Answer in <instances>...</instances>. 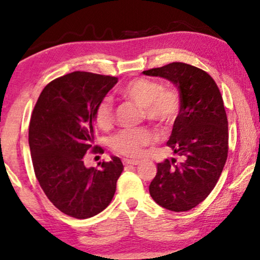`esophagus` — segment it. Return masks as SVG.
Returning <instances> with one entry per match:
<instances>
[{
	"label": "esophagus",
	"mask_w": 260,
	"mask_h": 260,
	"mask_svg": "<svg viewBox=\"0 0 260 260\" xmlns=\"http://www.w3.org/2000/svg\"><path fill=\"white\" fill-rule=\"evenodd\" d=\"M124 165L125 166H138L140 165V161H134V159H124Z\"/></svg>",
	"instance_id": "34e87169"
}]
</instances>
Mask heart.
<instances>
[{"label": "heart", "instance_id": "b5f03b06", "mask_svg": "<svg viewBox=\"0 0 260 260\" xmlns=\"http://www.w3.org/2000/svg\"><path fill=\"white\" fill-rule=\"evenodd\" d=\"M120 94L142 108L145 118L166 129L174 122L179 112V98L168 88H162L154 80L136 78L124 85ZM95 122L102 129H108L113 122L112 105L104 99L95 110ZM155 140L154 134L147 127L122 130L111 138V148L127 157H141L145 148Z\"/></svg>", "mask_w": 260, "mask_h": 260}]
</instances>
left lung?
<instances>
[{
    "mask_svg": "<svg viewBox=\"0 0 260 260\" xmlns=\"http://www.w3.org/2000/svg\"><path fill=\"white\" fill-rule=\"evenodd\" d=\"M144 76L169 80L180 92V112L167 145L181 157L157 163L149 186L156 204L173 212H186L208 197L215 187L229 152V122L222 97L213 78L183 62L144 71Z\"/></svg>",
    "mask_w": 260,
    "mask_h": 260,
    "instance_id": "left-lung-1",
    "label": "left lung"
}]
</instances>
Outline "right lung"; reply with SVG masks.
Masks as SVG:
<instances>
[{"mask_svg":"<svg viewBox=\"0 0 260 260\" xmlns=\"http://www.w3.org/2000/svg\"><path fill=\"white\" fill-rule=\"evenodd\" d=\"M118 79L72 72L42 90L28 131L35 176L59 211L77 219L97 215L108 207L123 172L119 157L87 168L86 152L93 147L95 110Z\"/></svg>","mask_w":260,"mask_h":260,"instance_id":"1","label":"right lung"}]
</instances>
